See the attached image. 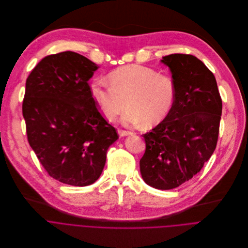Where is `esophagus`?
<instances>
[{
  "mask_svg": "<svg viewBox=\"0 0 248 248\" xmlns=\"http://www.w3.org/2000/svg\"><path fill=\"white\" fill-rule=\"evenodd\" d=\"M118 134H119L121 137H125V136H128V135H133V132H131V131H126V130H118Z\"/></svg>",
  "mask_w": 248,
  "mask_h": 248,
  "instance_id": "1",
  "label": "esophagus"
}]
</instances>
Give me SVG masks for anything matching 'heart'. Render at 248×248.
<instances>
[{
  "label": "heart",
  "mask_w": 248,
  "mask_h": 248,
  "mask_svg": "<svg viewBox=\"0 0 248 248\" xmlns=\"http://www.w3.org/2000/svg\"><path fill=\"white\" fill-rule=\"evenodd\" d=\"M108 84L102 78L91 84V93L103 115L115 120L125 108L123 122L154 126L170 112L176 96L173 79L154 68L132 64L120 67L108 75Z\"/></svg>",
  "instance_id": "obj_1"
}]
</instances>
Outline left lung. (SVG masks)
Segmentation results:
<instances>
[{
	"instance_id": "obj_1",
	"label": "left lung",
	"mask_w": 248,
	"mask_h": 248,
	"mask_svg": "<svg viewBox=\"0 0 248 248\" xmlns=\"http://www.w3.org/2000/svg\"><path fill=\"white\" fill-rule=\"evenodd\" d=\"M161 62L170 68L176 96L168 115L142 135L140 170L147 185L171 189L195 176L214 153L222 98L214 74L197 58L173 54Z\"/></svg>"
}]
</instances>
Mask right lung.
Here are the masks:
<instances>
[{
  "mask_svg": "<svg viewBox=\"0 0 248 248\" xmlns=\"http://www.w3.org/2000/svg\"><path fill=\"white\" fill-rule=\"evenodd\" d=\"M97 65L62 52L44 58L31 71L22 114L27 139L47 174L84 186L100 178L116 129L101 114L88 83Z\"/></svg>",
  "mask_w": 248,
  "mask_h": 248,
  "instance_id": "add662e5",
  "label": "right lung"
}]
</instances>
